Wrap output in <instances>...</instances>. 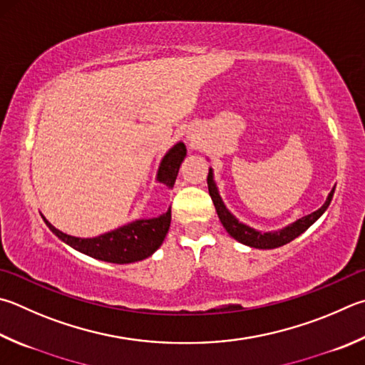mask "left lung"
I'll return each mask as SVG.
<instances>
[{
	"instance_id": "8db88e82",
	"label": "left lung",
	"mask_w": 365,
	"mask_h": 365,
	"mask_svg": "<svg viewBox=\"0 0 365 365\" xmlns=\"http://www.w3.org/2000/svg\"><path fill=\"white\" fill-rule=\"evenodd\" d=\"M207 187H209V195L212 197V201H214L218 218H220V222L225 227V230L228 231V235L231 237H235L236 241H240L242 244H246V246L255 247V249H276V247L284 246V244H287L290 241H294L297 236L304 233V231H307L311 225H313L317 218H319L324 212H326L330 201H332V196L335 191V188H332V191L329 193L327 200H326V202H324L322 207L313 212V214L298 218L297 222H294L292 225H289V227L282 228V230L271 231V233H262V231H257L254 228L247 227V225L241 223L227 207H225L222 197H220V195H218V190L215 187L212 169H209Z\"/></svg>"
}]
</instances>
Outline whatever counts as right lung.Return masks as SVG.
I'll use <instances>...</instances> for the list:
<instances>
[{
    "mask_svg": "<svg viewBox=\"0 0 365 365\" xmlns=\"http://www.w3.org/2000/svg\"><path fill=\"white\" fill-rule=\"evenodd\" d=\"M185 156H187V147H185V143L178 142L163 158L156 177L158 182L164 183L168 188L174 187L178 169H180V164L185 160ZM41 217L52 233L65 244H68L70 247L92 258H97V260L119 264L134 263L155 254L158 247L163 244L170 227L169 209L165 214L156 218H142V220L128 223L121 228L97 237H75L58 231L46 220L44 215Z\"/></svg>",
    "mask_w": 365,
    "mask_h": 365,
    "instance_id": "right-lung-1",
    "label": "right lung"
}]
</instances>
